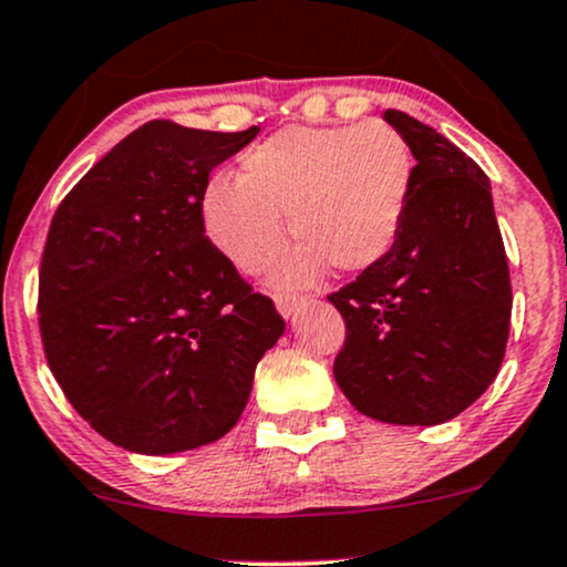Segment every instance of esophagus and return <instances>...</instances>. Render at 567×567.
<instances>
[{"instance_id": "1", "label": "esophagus", "mask_w": 567, "mask_h": 567, "mask_svg": "<svg viewBox=\"0 0 567 567\" xmlns=\"http://www.w3.org/2000/svg\"><path fill=\"white\" fill-rule=\"evenodd\" d=\"M275 303H277V309H279V313H282V317H292V313L301 309V306L309 303V298L296 296V292H277Z\"/></svg>"}]
</instances>
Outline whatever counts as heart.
I'll return each mask as SVG.
<instances>
[{
    "label": "heart",
    "instance_id": "1",
    "mask_svg": "<svg viewBox=\"0 0 567 567\" xmlns=\"http://www.w3.org/2000/svg\"><path fill=\"white\" fill-rule=\"evenodd\" d=\"M414 189V153L385 121L285 126L245 150L237 174L203 187L210 243L248 275L269 269L290 231L301 245L277 279L303 285L327 266L338 275L372 269L399 243Z\"/></svg>",
    "mask_w": 567,
    "mask_h": 567
}]
</instances>
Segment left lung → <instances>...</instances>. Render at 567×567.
<instances>
[{"mask_svg":"<svg viewBox=\"0 0 567 567\" xmlns=\"http://www.w3.org/2000/svg\"><path fill=\"white\" fill-rule=\"evenodd\" d=\"M414 189L399 243L383 261L332 292L346 319L336 380L367 417L441 425L499 372L513 288L488 176L435 128L401 111Z\"/></svg>","mask_w":567,"mask_h":567,"instance_id":"obj_1","label":"left lung"}]
</instances>
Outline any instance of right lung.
I'll return each instance as SVG.
<instances>
[{"label":"right lung","instance_id":"right-lung-1","mask_svg":"<svg viewBox=\"0 0 567 567\" xmlns=\"http://www.w3.org/2000/svg\"><path fill=\"white\" fill-rule=\"evenodd\" d=\"M256 134L147 121L54 210L39 269L47 364L115 446L174 454L221 439L285 332L200 214L210 172Z\"/></svg>","mask_w":567,"mask_h":567}]
</instances>
